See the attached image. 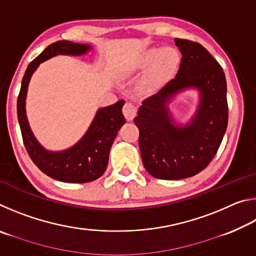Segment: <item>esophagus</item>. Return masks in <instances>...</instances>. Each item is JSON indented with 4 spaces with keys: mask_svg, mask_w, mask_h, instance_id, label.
Masks as SVG:
<instances>
[{
    "mask_svg": "<svg viewBox=\"0 0 256 256\" xmlns=\"http://www.w3.org/2000/svg\"><path fill=\"white\" fill-rule=\"evenodd\" d=\"M123 114L128 120H132L136 114V108L131 102H125L123 106Z\"/></svg>",
    "mask_w": 256,
    "mask_h": 256,
    "instance_id": "esophagus-1",
    "label": "esophagus"
}]
</instances>
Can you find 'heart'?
<instances>
[{"label": "heart", "mask_w": 256, "mask_h": 256, "mask_svg": "<svg viewBox=\"0 0 256 256\" xmlns=\"http://www.w3.org/2000/svg\"><path fill=\"white\" fill-rule=\"evenodd\" d=\"M180 64V55L176 50L150 48L138 55L134 68L146 70L149 68L144 80V88L146 92H154L175 74Z\"/></svg>", "instance_id": "heart-1"}]
</instances>
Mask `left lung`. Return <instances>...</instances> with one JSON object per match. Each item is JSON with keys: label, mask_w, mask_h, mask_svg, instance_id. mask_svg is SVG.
Returning <instances> with one entry per match:
<instances>
[{"label": "left lung", "mask_w": 256, "mask_h": 256, "mask_svg": "<svg viewBox=\"0 0 256 256\" xmlns=\"http://www.w3.org/2000/svg\"><path fill=\"white\" fill-rule=\"evenodd\" d=\"M175 44L182 53L178 72L142 102L134 118L144 168L159 180H183L204 170L222 144L228 124L227 84L222 66L196 42L176 38ZM188 86L200 90L202 104L192 122L177 128L166 104Z\"/></svg>", "instance_id": "left-lung-1"}]
</instances>
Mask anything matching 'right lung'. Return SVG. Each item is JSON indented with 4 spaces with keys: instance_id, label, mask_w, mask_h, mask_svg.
<instances>
[{
    "instance_id": "1",
    "label": "right lung",
    "mask_w": 256,
    "mask_h": 256,
    "mask_svg": "<svg viewBox=\"0 0 256 256\" xmlns=\"http://www.w3.org/2000/svg\"><path fill=\"white\" fill-rule=\"evenodd\" d=\"M89 48V45L68 40H60L47 46L40 55L29 63L16 104L21 136L29 157L44 174L66 183H88L99 178L106 170L110 146L125 123L122 112L124 100L122 99L114 105L99 110L88 132L71 149L62 152H48L42 148L30 131L24 110L26 94L30 78L42 62L58 54L80 55Z\"/></svg>"
}]
</instances>
